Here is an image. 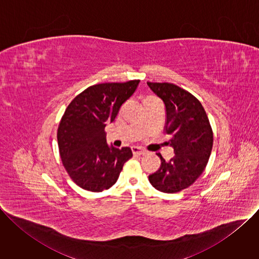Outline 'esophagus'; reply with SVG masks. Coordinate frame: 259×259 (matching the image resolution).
<instances>
[{"mask_svg":"<svg viewBox=\"0 0 259 259\" xmlns=\"http://www.w3.org/2000/svg\"><path fill=\"white\" fill-rule=\"evenodd\" d=\"M131 150H132L133 155H136V156H142L146 153L144 150L141 149V147H138V146H132Z\"/></svg>","mask_w":259,"mask_h":259,"instance_id":"esophagus-1","label":"esophagus"}]
</instances>
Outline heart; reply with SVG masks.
Listing matches in <instances>:
<instances>
[{"mask_svg":"<svg viewBox=\"0 0 259 259\" xmlns=\"http://www.w3.org/2000/svg\"><path fill=\"white\" fill-rule=\"evenodd\" d=\"M150 98H151V97H150ZM146 99H147V98H146Z\"/></svg>","mask_w":259,"mask_h":259,"instance_id":"1","label":"heart"}]
</instances>
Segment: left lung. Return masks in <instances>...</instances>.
Instances as JSON below:
<instances>
[{"label":"left lung","instance_id":"left-lung-1","mask_svg":"<svg viewBox=\"0 0 259 259\" xmlns=\"http://www.w3.org/2000/svg\"><path fill=\"white\" fill-rule=\"evenodd\" d=\"M166 107V133L171 135L174 157L149 176L152 186L173 194L189 188L203 173L213 145V133L201 102L190 92L170 83L147 82Z\"/></svg>","mask_w":259,"mask_h":259}]
</instances>
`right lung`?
<instances>
[{
	"label": "right lung",
	"instance_id": "obj_1",
	"mask_svg": "<svg viewBox=\"0 0 259 259\" xmlns=\"http://www.w3.org/2000/svg\"><path fill=\"white\" fill-rule=\"evenodd\" d=\"M139 82L90 86L65 109L57 132L59 154L66 172L80 188L94 193L108 190L133 156L130 147L109 146L104 128L115 121Z\"/></svg>",
	"mask_w": 259,
	"mask_h": 259
}]
</instances>
